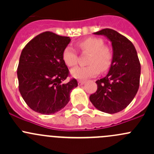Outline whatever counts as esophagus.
Instances as JSON below:
<instances>
[{
	"mask_svg": "<svg viewBox=\"0 0 154 154\" xmlns=\"http://www.w3.org/2000/svg\"><path fill=\"white\" fill-rule=\"evenodd\" d=\"M84 83H85V81H83V80H79L78 81L79 86H82V85H83Z\"/></svg>",
	"mask_w": 154,
	"mask_h": 154,
	"instance_id": "obj_1",
	"label": "esophagus"
}]
</instances>
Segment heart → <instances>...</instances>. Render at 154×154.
Here are the masks:
<instances>
[{"label": "heart", "instance_id": "b5f03b06", "mask_svg": "<svg viewBox=\"0 0 154 154\" xmlns=\"http://www.w3.org/2000/svg\"><path fill=\"white\" fill-rule=\"evenodd\" d=\"M77 46L82 52L89 53L87 60L88 66L77 67L71 71V75L77 79H88L97 75L99 71H106L113 60L112 50L104 45L102 38L91 37L78 42ZM63 60L68 67H74L78 60L77 52L71 46H67L63 53Z\"/></svg>", "mask_w": 154, "mask_h": 154}]
</instances>
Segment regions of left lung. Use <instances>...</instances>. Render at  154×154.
Instances as JSON below:
<instances>
[{"label":"left lung","instance_id":"8db88e82","mask_svg":"<svg viewBox=\"0 0 154 154\" xmlns=\"http://www.w3.org/2000/svg\"><path fill=\"white\" fill-rule=\"evenodd\" d=\"M104 35L112 42L113 60L108 74L97 80V89L90 95V101L97 109L114 114L128 106L139 87L141 65L133 43L112 29L94 32Z\"/></svg>","mask_w":154,"mask_h":154}]
</instances>
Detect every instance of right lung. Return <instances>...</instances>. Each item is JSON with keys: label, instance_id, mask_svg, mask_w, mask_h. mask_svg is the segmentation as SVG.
<instances>
[{"label": "right lung", "instance_id": "add662e5", "mask_svg": "<svg viewBox=\"0 0 154 154\" xmlns=\"http://www.w3.org/2000/svg\"><path fill=\"white\" fill-rule=\"evenodd\" d=\"M70 41L69 37L46 31L34 37L21 51L17 69L18 89L27 106L36 112L51 115L61 110L78 85L74 78L65 82L69 70L63 53Z\"/></svg>", "mask_w": 154, "mask_h": 154}]
</instances>
